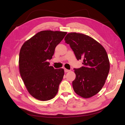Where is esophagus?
<instances>
[{"mask_svg":"<svg viewBox=\"0 0 125 125\" xmlns=\"http://www.w3.org/2000/svg\"><path fill=\"white\" fill-rule=\"evenodd\" d=\"M69 71H70V70H68V69H66V68L64 69V71H65V73H68V72H69Z\"/></svg>","mask_w":125,"mask_h":125,"instance_id":"34e87169","label":"esophagus"}]
</instances>
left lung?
<instances>
[{"instance_id":"left-lung-1","label":"left lung","mask_w":125,"mask_h":125,"mask_svg":"<svg viewBox=\"0 0 125 125\" xmlns=\"http://www.w3.org/2000/svg\"><path fill=\"white\" fill-rule=\"evenodd\" d=\"M65 41L77 59L83 61L82 67L74 68V92L84 98L95 95L103 88L109 73L110 65L106 52L97 41L83 34L69 33Z\"/></svg>"}]
</instances>
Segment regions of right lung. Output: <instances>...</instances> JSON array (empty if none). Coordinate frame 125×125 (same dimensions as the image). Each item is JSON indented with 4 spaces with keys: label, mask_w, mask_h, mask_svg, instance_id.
Returning a JSON list of instances; mask_svg holds the SVG:
<instances>
[{
    "label": "right lung",
    "mask_w": 125,
    "mask_h": 125,
    "mask_svg": "<svg viewBox=\"0 0 125 125\" xmlns=\"http://www.w3.org/2000/svg\"><path fill=\"white\" fill-rule=\"evenodd\" d=\"M67 32L42 31L22 45L20 51L19 70L28 92L35 99L47 101L54 98L64 75L62 68L50 66L55 48Z\"/></svg>",
    "instance_id": "add662e5"
}]
</instances>
